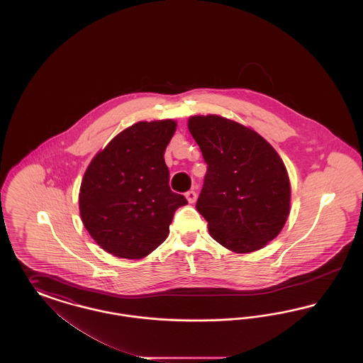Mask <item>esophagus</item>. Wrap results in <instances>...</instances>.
Wrapping results in <instances>:
<instances>
[{"label":"esophagus","mask_w":363,"mask_h":363,"mask_svg":"<svg viewBox=\"0 0 363 363\" xmlns=\"http://www.w3.org/2000/svg\"><path fill=\"white\" fill-rule=\"evenodd\" d=\"M185 196H186V199H188V201H189V203H194V201H196V199H197V193H196L194 190H189V191H186V193H185Z\"/></svg>","instance_id":"esophagus-1"}]
</instances>
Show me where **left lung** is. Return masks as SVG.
Returning a JSON list of instances; mask_svg holds the SVG:
<instances>
[{
  "label": "left lung",
  "instance_id": "8db88e82",
  "mask_svg": "<svg viewBox=\"0 0 363 363\" xmlns=\"http://www.w3.org/2000/svg\"><path fill=\"white\" fill-rule=\"evenodd\" d=\"M188 126L208 166L196 208L211 237L235 253L264 247L290 213L283 160L259 133L220 116H194Z\"/></svg>",
  "mask_w": 363,
  "mask_h": 363
}]
</instances>
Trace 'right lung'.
Segmentation results:
<instances>
[{
    "label": "right lung",
    "instance_id": "add662e5",
    "mask_svg": "<svg viewBox=\"0 0 363 363\" xmlns=\"http://www.w3.org/2000/svg\"><path fill=\"white\" fill-rule=\"evenodd\" d=\"M173 120L140 121L113 138L86 167L79 193L83 225L107 253L143 259L170 233L188 201L169 185L164 151Z\"/></svg>",
    "mask_w": 363,
    "mask_h": 363
}]
</instances>
